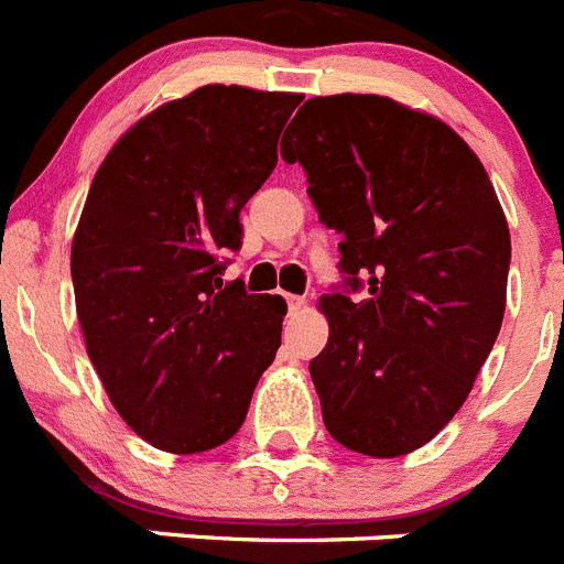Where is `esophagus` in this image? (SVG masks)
<instances>
[{
  "mask_svg": "<svg viewBox=\"0 0 564 564\" xmlns=\"http://www.w3.org/2000/svg\"><path fill=\"white\" fill-rule=\"evenodd\" d=\"M305 305H307L305 296H288V307H291V313L305 311Z\"/></svg>",
  "mask_w": 564,
  "mask_h": 564,
  "instance_id": "1",
  "label": "esophagus"
}]
</instances>
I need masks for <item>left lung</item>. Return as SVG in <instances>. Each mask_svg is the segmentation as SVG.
Returning <instances> with one entry per match:
<instances>
[{"instance_id":"obj_1","label":"left lung","mask_w":564,"mask_h":564,"mask_svg":"<svg viewBox=\"0 0 564 564\" xmlns=\"http://www.w3.org/2000/svg\"><path fill=\"white\" fill-rule=\"evenodd\" d=\"M291 126L282 158L302 163L318 220L341 234L344 288H368L358 303L318 299L322 417L358 455H410L457 415L497 341L506 214L480 158L435 115L344 93L305 101Z\"/></svg>"}]
</instances>
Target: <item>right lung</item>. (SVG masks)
<instances>
[{"label":"right lung","instance_id":"obj_1","mask_svg":"<svg viewBox=\"0 0 564 564\" xmlns=\"http://www.w3.org/2000/svg\"><path fill=\"white\" fill-rule=\"evenodd\" d=\"M299 101L206 84L143 115L93 177L69 253L78 325L112 406L154 449L231 441L276 356L285 299L223 285V253Z\"/></svg>","mask_w":564,"mask_h":564}]
</instances>
